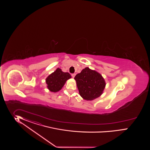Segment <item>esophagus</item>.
Wrapping results in <instances>:
<instances>
[{
  "label": "esophagus",
  "mask_w": 150,
  "mask_h": 150,
  "mask_svg": "<svg viewBox=\"0 0 150 150\" xmlns=\"http://www.w3.org/2000/svg\"><path fill=\"white\" fill-rule=\"evenodd\" d=\"M75 73H74V74H71V76L74 78V77H75Z\"/></svg>",
  "instance_id": "1"
}]
</instances>
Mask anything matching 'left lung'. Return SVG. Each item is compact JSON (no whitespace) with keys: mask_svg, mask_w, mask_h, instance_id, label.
I'll return each mask as SVG.
<instances>
[{"mask_svg":"<svg viewBox=\"0 0 150 150\" xmlns=\"http://www.w3.org/2000/svg\"><path fill=\"white\" fill-rule=\"evenodd\" d=\"M76 81L79 93L87 100H93L102 94L105 86L102 75L88 68L83 69L74 77Z\"/></svg>","mask_w":150,"mask_h":150,"instance_id":"obj_1","label":"left lung"}]
</instances>
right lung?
<instances>
[{
    "instance_id": "right-lung-1",
    "label": "right lung",
    "mask_w": 150,
    "mask_h": 150,
    "mask_svg": "<svg viewBox=\"0 0 150 150\" xmlns=\"http://www.w3.org/2000/svg\"><path fill=\"white\" fill-rule=\"evenodd\" d=\"M71 78L68 73H64L60 69L58 68L46 79L48 88L52 92H56L61 90L67 80Z\"/></svg>"
}]
</instances>
